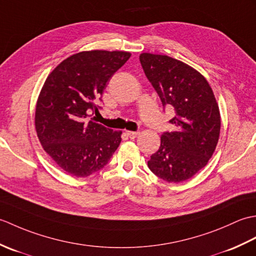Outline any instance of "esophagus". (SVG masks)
<instances>
[{
  "mask_svg": "<svg viewBox=\"0 0 256 256\" xmlns=\"http://www.w3.org/2000/svg\"><path fill=\"white\" fill-rule=\"evenodd\" d=\"M138 134H140V132H132V131H128V132H126V135H128V136L130 138H131V140L136 138Z\"/></svg>",
  "mask_w": 256,
  "mask_h": 256,
  "instance_id": "34e87169",
  "label": "esophagus"
}]
</instances>
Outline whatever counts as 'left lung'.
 <instances>
[{
    "label": "left lung",
    "mask_w": 256,
    "mask_h": 256,
    "mask_svg": "<svg viewBox=\"0 0 256 256\" xmlns=\"http://www.w3.org/2000/svg\"><path fill=\"white\" fill-rule=\"evenodd\" d=\"M140 62L162 106L175 111L170 121L175 131L162 134L148 168L162 180L184 182L206 165L218 144V103L208 81L187 64L150 52L140 54Z\"/></svg>",
    "instance_id": "left-lung-1"
}]
</instances>
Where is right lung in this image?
I'll return each mask as SVG.
<instances>
[{"mask_svg":"<svg viewBox=\"0 0 256 256\" xmlns=\"http://www.w3.org/2000/svg\"><path fill=\"white\" fill-rule=\"evenodd\" d=\"M128 52H81L62 62L48 76L38 96L35 128L42 148L72 176L88 177L102 170L121 143L113 131L89 118L114 72L128 60Z\"/></svg>","mask_w":256,"mask_h":256,"instance_id":"obj_1","label":"right lung"}]
</instances>
